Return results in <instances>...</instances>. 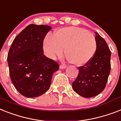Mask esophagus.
Listing matches in <instances>:
<instances>
[{"instance_id": "obj_1", "label": "esophagus", "mask_w": 121, "mask_h": 121, "mask_svg": "<svg viewBox=\"0 0 121 121\" xmlns=\"http://www.w3.org/2000/svg\"><path fill=\"white\" fill-rule=\"evenodd\" d=\"M66 68V66L65 65H60V69H65Z\"/></svg>"}]
</instances>
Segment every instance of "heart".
Listing matches in <instances>:
<instances>
[{
  "instance_id": "obj_1",
  "label": "heart",
  "mask_w": 121,
  "mask_h": 121,
  "mask_svg": "<svg viewBox=\"0 0 121 121\" xmlns=\"http://www.w3.org/2000/svg\"><path fill=\"white\" fill-rule=\"evenodd\" d=\"M96 40L93 33L83 28L69 26L58 30L53 36L48 35L43 48L50 58L65 55L71 63L76 66L86 65L93 58L96 51Z\"/></svg>"
}]
</instances>
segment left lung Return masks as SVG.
I'll return each instance as SVG.
<instances>
[{"label": "left lung", "mask_w": 121, "mask_h": 121, "mask_svg": "<svg viewBox=\"0 0 121 121\" xmlns=\"http://www.w3.org/2000/svg\"><path fill=\"white\" fill-rule=\"evenodd\" d=\"M95 33L96 53L90 61L78 68V77L72 84L73 90L86 98L97 96L104 89L111 71V52L104 39Z\"/></svg>", "instance_id": "1"}]
</instances>
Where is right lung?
<instances>
[{
    "mask_svg": "<svg viewBox=\"0 0 121 121\" xmlns=\"http://www.w3.org/2000/svg\"><path fill=\"white\" fill-rule=\"evenodd\" d=\"M51 29L48 25H28L15 38L9 51L12 83L27 98L38 97L48 91L53 74L59 69L57 62L43 54V40Z\"/></svg>",
    "mask_w": 121,
    "mask_h": 121,
    "instance_id": "right-lung-1",
    "label": "right lung"
}]
</instances>
